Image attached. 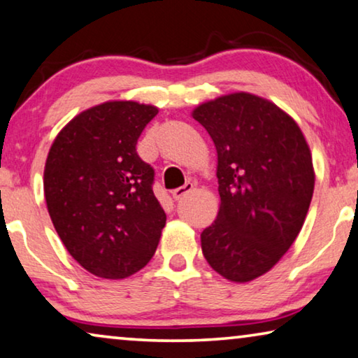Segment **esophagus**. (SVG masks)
<instances>
[{
	"label": "esophagus",
	"instance_id": "obj_1",
	"mask_svg": "<svg viewBox=\"0 0 358 358\" xmlns=\"http://www.w3.org/2000/svg\"><path fill=\"white\" fill-rule=\"evenodd\" d=\"M193 188H194V185L191 183V181H188V183H185L183 186H180V188H177V189H173V191H172L173 199H175V201L181 199V197H183L186 193H189V191L193 189Z\"/></svg>",
	"mask_w": 358,
	"mask_h": 358
}]
</instances>
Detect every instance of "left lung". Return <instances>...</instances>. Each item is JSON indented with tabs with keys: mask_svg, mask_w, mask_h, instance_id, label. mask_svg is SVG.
I'll return each instance as SVG.
<instances>
[{
	"mask_svg": "<svg viewBox=\"0 0 358 358\" xmlns=\"http://www.w3.org/2000/svg\"><path fill=\"white\" fill-rule=\"evenodd\" d=\"M193 117L218 156L220 210L201 233L202 254L227 280L250 281L301 231L315 186L310 149L286 112L249 93L201 104Z\"/></svg>",
	"mask_w": 358,
	"mask_h": 358,
	"instance_id": "left-lung-1",
	"label": "left lung"
}]
</instances>
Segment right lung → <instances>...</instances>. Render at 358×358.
I'll use <instances>...</instances> for the list:
<instances>
[{"instance_id":"obj_1","label":"right lung","mask_w":358,"mask_h":358,"mask_svg":"<svg viewBox=\"0 0 358 358\" xmlns=\"http://www.w3.org/2000/svg\"><path fill=\"white\" fill-rule=\"evenodd\" d=\"M157 108L110 101L78 114L48 154L45 197L61 241L99 278L120 280L156 252L165 212L154 196V169L136 152Z\"/></svg>"}]
</instances>
